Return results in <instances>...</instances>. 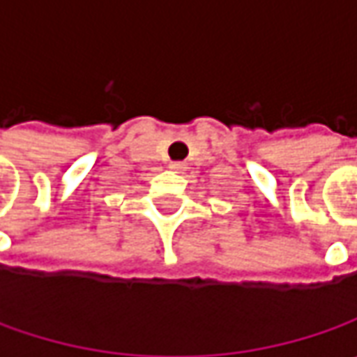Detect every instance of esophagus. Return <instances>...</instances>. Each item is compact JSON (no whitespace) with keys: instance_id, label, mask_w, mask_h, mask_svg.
<instances>
[{"instance_id":"obj_1","label":"esophagus","mask_w":357,"mask_h":357,"mask_svg":"<svg viewBox=\"0 0 357 357\" xmlns=\"http://www.w3.org/2000/svg\"><path fill=\"white\" fill-rule=\"evenodd\" d=\"M169 169H171V171H174V172H185L186 165H185V162H171V165H169Z\"/></svg>"}]
</instances>
